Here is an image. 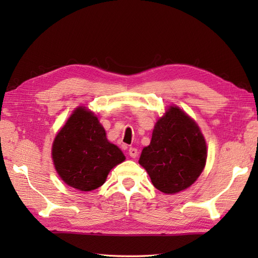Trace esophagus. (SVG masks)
<instances>
[{
    "label": "esophagus",
    "mask_w": 258,
    "mask_h": 258,
    "mask_svg": "<svg viewBox=\"0 0 258 258\" xmlns=\"http://www.w3.org/2000/svg\"><path fill=\"white\" fill-rule=\"evenodd\" d=\"M128 154L132 158H135V157H138V155H139V151H138V149H135V147H130Z\"/></svg>",
    "instance_id": "1"
}]
</instances>
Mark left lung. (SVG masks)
I'll use <instances>...</instances> for the list:
<instances>
[{"label":"left lung","mask_w":258,"mask_h":258,"mask_svg":"<svg viewBox=\"0 0 258 258\" xmlns=\"http://www.w3.org/2000/svg\"><path fill=\"white\" fill-rule=\"evenodd\" d=\"M207 147L199 125L177 106H169L157 120L149 146L139 163L153 185L165 194L184 190L205 167Z\"/></svg>","instance_id":"left-lung-1"}]
</instances>
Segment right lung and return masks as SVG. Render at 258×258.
Segmentation results:
<instances>
[{"label":"right lung","instance_id":"obj_1","mask_svg":"<svg viewBox=\"0 0 258 258\" xmlns=\"http://www.w3.org/2000/svg\"><path fill=\"white\" fill-rule=\"evenodd\" d=\"M52 158L63 182L82 191L100 187L111 169L125 161L94 113L84 106L76 108L56 134Z\"/></svg>","mask_w":258,"mask_h":258}]
</instances>
